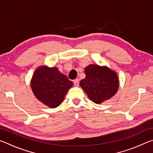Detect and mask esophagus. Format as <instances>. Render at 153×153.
Instances as JSON below:
<instances>
[{
  "label": "esophagus",
  "mask_w": 153,
  "mask_h": 153,
  "mask_svg": "<svg viewBox=\"0 0 153 153\" xmlns=\"http://www.w3.org/2000/svg\"><path fill=\"white\" fill-rule=\"evenodd\" d=\"M79 79H76L74 81V84L76 86H79Z\"/></svg>",
  "instance_id": "esophagus-1"
}]
</instances>
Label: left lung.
Returning <instances> with one entry per match:
<instances>
[{
	"label": "left lung",
	"mask_w": 153,
	"mask_h": 153,
	"mask_svg": "<svg viewBox=\"0 0 153 153\" xmlns=\"http://www.w3.org/2000/svg\"><path fill=\"white\" fill-rule=\"evenodd\" d=\"M84 72L86 77L80 81L79 85L92 101L100 104L117 92L120 85L118 76L107 67L90 65Z\"/></svg>",
	"instance_id": "obj_1"
}]
</instances>
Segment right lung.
Wrapping results in <instances>:
<instances>
[{
    "label": "right lung",
    "instance_id": "add662e5",
    "mask_svg": "<svg viewBox=\"0 0 153 153\" xmlns=\"http://www.w3.org/2000/svg\"><path fill=\"white\" fill-rule=\"evenodd\" d=\"M72 86L73 82L58 68L45 65L36 69L31 80V88L36 98L51 108L61 104Z\"/></svg>",
    "mask_w": 153,
    "mask_h": 153
}]
</instances>
